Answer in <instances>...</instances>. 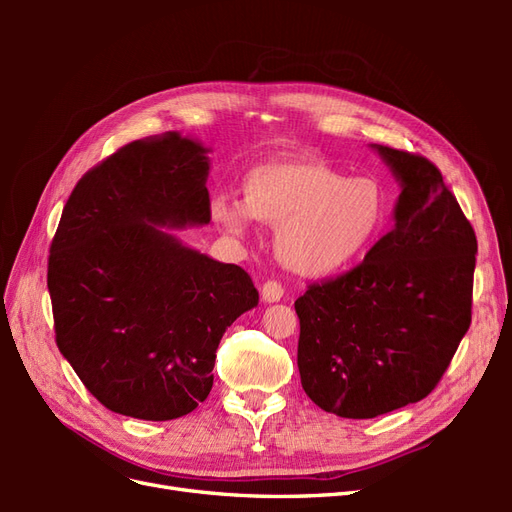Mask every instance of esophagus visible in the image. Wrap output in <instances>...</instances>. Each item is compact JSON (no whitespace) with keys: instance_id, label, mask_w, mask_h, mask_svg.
Here are the masks:
<instances>
[{"instance_id":"1","label":"esophagus","mask_w":512,"mask_h":512,"mask_svg":"<svg viewBox=\"0 0 512 512\" xmlns=\"http://www.w3.org/2000/svg\"><path fill=\"white\" fill-rule=\"evenodd\" d=\"M260 292H262V301L275 303V301H280L284 297V286L277 280H267L265 284H262Z\"/></svg>"}]
</instances>
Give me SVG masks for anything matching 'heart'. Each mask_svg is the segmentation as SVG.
I'll return each instance as SVG.
<instances>
[{"instance_id": "heart-1", "label": "heart", "mask_w": 512, "mask_h": 512, "mask_svg": "<svg viewBox=\"0 0 512 512\" xmlns=\"http://www.w3.org/2000/svg\"><path fill=\"white\" fill-rule=\"evenodd\" d=\"M211 213L239 237L252 218L280 228L275 245L286 267L303 275H329L376 243L391 203L374 177H348L312 160H273L243 177V203L218 196Z\"/></svg>"}]
</instances>
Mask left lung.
<instances>
[{"label":"left lung","instance_id":"obj_1","mask_svg":"<svg viewBox=\"0 0 512 512\" xmlns=\"http://www.w3.org/2000/svg\"><path fill=\"white\" fill-rule=\"evenodd\" d=\"M401 181L395 226L354 269L294 301L299 374L324 412L374 418L425 399L472 322L476 235L438 166L376 147Z\"/></svg>","mask_w":512,"mask_h":512}]
</instances>
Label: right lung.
<instances>
[{
	"label": "right lung",
	"instance_id": "add662e5",
	"mask_svg": "<svg viewBox=\"0 0 512 512\" xmlns=\"http://www.w3.org/2000/svg\"><path fill=\"white\" fill-rule=\"evenodd\" d=\"M207 149L134 141L79 179L51 241L55 342L111 412L173 421L205 401L224 331L258 305L252 277L181 245L209 224Z\"/></svg>",
	"mask_w": 512,
	"mask_h": 512
}]
</instances>
